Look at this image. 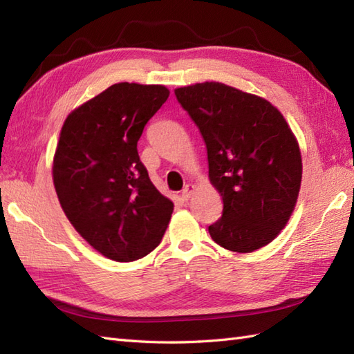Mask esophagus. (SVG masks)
<instances>
[{
  "instance_id": "esophagus-1",
  "label": "esophagus",
  "mask_w": 354,
  "mask_h": 354,
  "mask_svg": "<svg viewBox=\"0 0 354 354\" xmlns=\"http://www.w3.org/2000/svg\"><path fill=\"white\" fill-rule=\"evenodd\" d=\"M193 192H194V185H193V184H187V185L184 187V190H183V193H181V196H183V199H184V201H189V199L192 198V194H193Z\"/></svg>"
}]
</instances>
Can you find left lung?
<instances>
[{
  "label": "left lung",
  "mask_w": 354,
  "mask_h": 354,
  "mask_svg": "<svg viewBox=\"0 0 354 354\" xmlns=\"http://www.w3.org/2000/svg\"><path fill=\"white\" fill-rule=\"evenodd\" d=\"M175 95L199 127L209 183L223 201L209 236L228 251L260 250L297 205L303 162L295 135L272 103L219 82L176 88Z\"/></svg>",
  "instance_id": "1"
}]
</instances>
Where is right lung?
<instances>
[{"mask_svg":"<svg viewBox=\"0 0 354 354\" xmlns=\"http://www.w3.org/2000/svg\"><path fill=\"white\" fill-rule=\"evenodd\" d=\"M164 85L122 82L65 118L53 183L65 216L104 257L133 261L161 243L173 202L155 189L137 142L167 100Z\"/></svg>","mask_w":354,"mask_h":354,"instance_id":"right-lung-1","label":"right lung"}]
</instances>
